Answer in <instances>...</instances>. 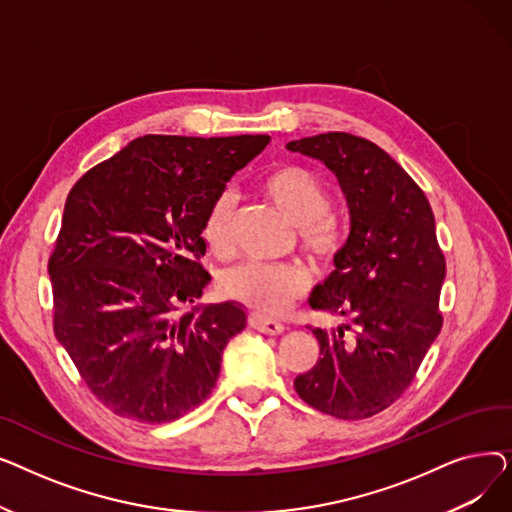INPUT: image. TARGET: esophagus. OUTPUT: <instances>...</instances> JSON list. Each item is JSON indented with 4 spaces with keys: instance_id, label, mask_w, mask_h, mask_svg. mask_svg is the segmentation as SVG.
<instances>
[{
    "instance_id": "34e87169",
    "label": "esophagus",
    "mask_w": 512,
    "mask_h": 512,
    "mask_svg": "<svg viewBox=\"0 0 512 512\" xmlns=\"http://www.w3.org/2000/svg\"><path fill=\"white\" fill-rule=\"evenodd\" d=\"M249 326L261 334H270V336H278L284 332V326L280 324V321H274V319H267V317H261L257 313H251L249 315Z\"/></svg>"
}]
</instances>
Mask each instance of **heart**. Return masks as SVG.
Returning a JSON list of instances; mask_svg holds the SVG:
<instances>
[{"instance_id": "1", "label": "heart", "mask_w": 512, "mask_h": 512, "mask_svg": "<svg viewBox=\"0 0 512 512\" xmlns=\"http://www.w3.org/2000/svg\"><path fill=\"white\" fill-rule=\"evenodd\" d=\"M267 195L286 218L297 226L301 247L317 261H332L342 249V230L328 213L330 193L311 170L284 164L267 172L261 180ZM234 199L222 193L209 205L201 236L211 253L224 257L230 251V220ZM309 278L299 265L242 263L222 280L228 299L261 317L284 315L307 292Z\"/></svg>"}]
</instances>
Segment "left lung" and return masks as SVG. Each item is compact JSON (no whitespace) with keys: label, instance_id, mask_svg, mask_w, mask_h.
Wrapping results in <instances>:
<instances>
[{"label":"left lung","instance_id":"1","mask_svg":"<svg viewBox=\"0 0 512 512\" xmlns=\"http://www.w3.org/2000/svg\"><path fill=\"white\" fill-rule=\"evenodd\" d=\"M288 151L330 168L348 203L351 232L336 270L309 297L346 324L313 334L319 359L294 390L338 419H367L405 392L442 330L446 276L434 211L417 182L375 143L348 132L290 141Z\"/></svg>","mask_w":512,"mask_h":512}]
</instances>
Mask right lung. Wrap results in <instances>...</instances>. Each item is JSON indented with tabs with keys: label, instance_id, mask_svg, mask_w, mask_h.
<instances>
[{
	"label": "right lung",
	"instance_id": "obj_1",
	"mask_svg": "<svg viewBox=\"0 0 512 512\" xmlns=\"http://www.w3.org/2000/svg\"><path fill=\"white\" fill-rule=\"evenodd\" d=\"M267 143V134H145L72 186L47 265L53 332L112 413L168 423L218 382L245 309L228 301L174 313L211 280L199 261L209 205Z\"/></svg>",
	"mask_w": 512,
	"mask_h": 512
}]
</instances>
